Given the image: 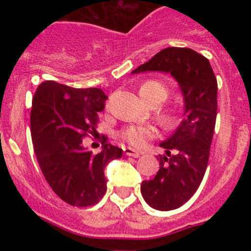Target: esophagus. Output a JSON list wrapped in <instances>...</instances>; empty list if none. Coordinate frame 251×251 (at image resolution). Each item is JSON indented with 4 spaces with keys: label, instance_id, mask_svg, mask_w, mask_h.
I'll return each instance as SVG.
<instances>
[{
    "label": "esophagus",
    "instance_id": "obj_1",
    "mask_svg": "<svg viewBox=\"0 0 251 251\" xmlns=\"http://www.w3.org/2000/svg\"><path fill=\"white\" fill-rule=\"evenodd\" d=\"M124 154L126 156H130V157H134V158H138V157H141L142 152H138V151L133 150V148H124Z\"/></svg>",
    "mask_w": 251,
    "mask_h": 251
}]
</instances>
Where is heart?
Wrapping results in <instances>:
<instances>
[{"instance_id":"obj_1","label":"heart","mask_w":251,"mask_h":251,"mask_svg":"<svg viewBox=\"0 0 251 251\" xmlns=\"http://www.w3.org/2000/svg\"><path fill=\"white\" fill-rule=\"evenodd\" d=\"M141 97L148 104H157L166 100L171 94L168 84L161 80H148L139 88ZM158 121L167 130H175L183 121V106L179 104L168 105L158 112ZM157 129L151 126H129L119 132V138L133 148H143L151 139L156 138Z\"/></svg>"}]
</instances>
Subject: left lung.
Returning <instances> with one entry per match:
<instances>
[{
  "label": "left lung",
  "instance_id": "8db88e82",
  "mask_svg": "<svg viewBox=\"0 0 251 251\" xmlns=\"http://www.w3.org/2000/svg\"><path fill=\"white\" fill-rule=\"evenodd\" d=\"M166 72L178 81L185 97V118L176 133L161 143L154 178L143 181L142 196L151 207L168 211L187 202L202 182L217 115V80L210 61L188 48H167L133 70Z\"/></svg>",
  "mask_w": 251,
  "mask_h": 251
}]
</instances>
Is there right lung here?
<instances>
[{
  "label": "right lung",
  "instance_id": "add662e5",
  "mask_svg": "<svg viewBox=\"0 0 251 251\" xmlns=\"http://www.w3.org/2000/svg\"><path fill=\"white\" fill-rule=\"evenodd\" d=\"M106 99L98 88L76 89L52 80L40 84L32 97L34 152L52 191L69 205L98 203L106 191V163L122 157V148L106 143L105 136L100 139L103 150L97 154L83 145L84 138L98 134V113Z\"/></svg>",
  "mask_w": 251,
  "mask_h": 251
}]
</instances>
